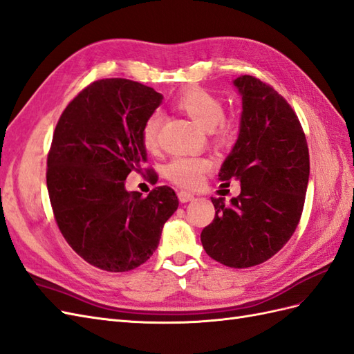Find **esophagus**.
Returning a JSON list of instances; mask_svg holds the SVG:
<instances>
[{
    "label": "esophagus",
    "instance_id": "obj_1",
    "mask_svg": "<svg viewBox=\"0 0 354 354\" xmlns=\"http://www.w3.org/2000/svg\"><path fill=\"white\" fill-rule=\"evenodd\" d=\"M178 197H179V202H180V203H187V202L194 201V194L188 193V192H179V193H178Z\"/></svg>",
    "mask_w": 354,
    "mask_h": 354
}]
</instances>
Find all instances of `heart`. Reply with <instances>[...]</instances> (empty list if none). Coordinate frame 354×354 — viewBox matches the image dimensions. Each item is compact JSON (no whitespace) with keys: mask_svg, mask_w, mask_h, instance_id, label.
Here are the masks:
<instances>
[{"mask_svg":"<svg viewBox=\"0 0 354 354\" xmlns=\"http://www.w3.org/2000/svg\"><path fill=\"white\" fill-rule=\"evenodd\" d=\"M176 106L188 118L206 131L214 133L218 143H227L232 139V129L223 122L224 107L221 100L209 91L193 88L180 94ZM162 118L160 112L151 113L142 127V143L147 151L156 152L160 147V129ZM212 169V161L205 157H176L166 167L167 178L180 187L196 188L203 183L205 175Z\"/></svg>","mask_w":354,"mask_h":354,"instance_id":"b5f03b06","label":"heart"}]
</instances>
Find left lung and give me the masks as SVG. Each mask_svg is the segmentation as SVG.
Listing matches in <instances>:
<instances>
[{"instance_id": "1", "label": "left lung", "mask_w": 354, "mask_h": 354, "mask_svg": "<svg viewBox=\"0 0 354 354\" xmlns=\"http://www.w3.org/2000/svg\"><path fill=\"white\" fill-rule=\"evenodd\" d=\"M242 97L238 140L220 180L241 183L229 205L214 198V221L202 230L206 254L229 268L263 263L283 248L301 220L310 153L295 111L277 91L248 75L233 80Z\"/></svg>"}]
</instances>
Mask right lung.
<instances>
[{
  "label": "right lung",
  "mask_w": 354,
  "mask_h": 354,
  "mask_svg": "<svg viewBox=\"0 0 354 354\" xmlns=\"http://www.w3.org/2000/svg\"><path fill=\"white\" fill-rule=\"evenodd\" d=\"M161 100L134 80H95L71 100L53 133L46 184L57 224L80 257L107 272L145 263L178 209L167 185L147 197L125 189L127 176L148 160L140 133Z\"/></svg>",
  "instance_id": "right-lung-1"
}]
</instances>
